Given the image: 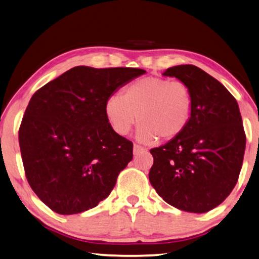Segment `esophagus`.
Returning <instances> with one entry per match:
<instances>
[{
  "instance_id": "34e87169",
  "label": "esophagus",
  "mask_w": 259,
  "mask_h": 259,
  "mask_svg": "<svg viewBox=\"0 0 259 259\" xmlns=\"http://www.w3.org/2000/svg\"><path fill=\"white\" fill-rule=\"evenodd\" d=\"M133 151H134V155H135V156H137V155H140V153H146V152H148V150H147L146 148L140 147V146H138V144H134Z\"/></svg>"
}]
</instances>
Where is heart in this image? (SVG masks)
Masks as SVG:
<instances>
[{
  "instance_id": "b5f03b06",
  "label": "heart",
  "mask_w": 259,
  "mask_h": 259,
  "mask_svg": "<svg viewBox=\"0 0 259 259\" xmlns=\"http://www.w3.org/2000/svg\"><path fill=\"white\" fill-rule=\"evenodd\" d=\"M192 94L181 80L144 77L126 86L122 95L113 94L104 104V113L118 135H127L137 121V138L142 143L175 139L191 118ZM139 117H138L137 116Z\"/></svg>"
}]
</instances>
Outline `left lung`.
<instances>
[{"label":"left lung","mask_w":259,"mask_h":259,"mask_svg":"<svg viewBox=\"0 0 259 259\" xmlns=\"http://www.w3.org/2000/svg\"><path fill=\"white\" fill-rule=\"evenodd\" d=\"M192 94L191 118L182 134L151 149L149 180L178 209L202 214L232 191L242 167L246 134L237 100L225 86L193 65L167 69Z\"/></svg>","instance_id":"left-lung-1"}]
</instances>
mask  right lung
<instances>
[{
  "label": "right lung",
  "mask_w": 259,
  "mask_h": 259,
  "mask_svg": "<svg viewBox=\"0 0 259 259\" xmlns=\"http://www.w3.org/2000/svg\"><path fill=\"white\" fill-rule=\"evenodd\" d=\"M146 70L77 66L31 97L19 130L26 178L53 211L72 215L106 199L133 159V143L111 128L108 98Z\"/></svg>",
  "instance_id": "right-lung-1"
}]
</instances>
